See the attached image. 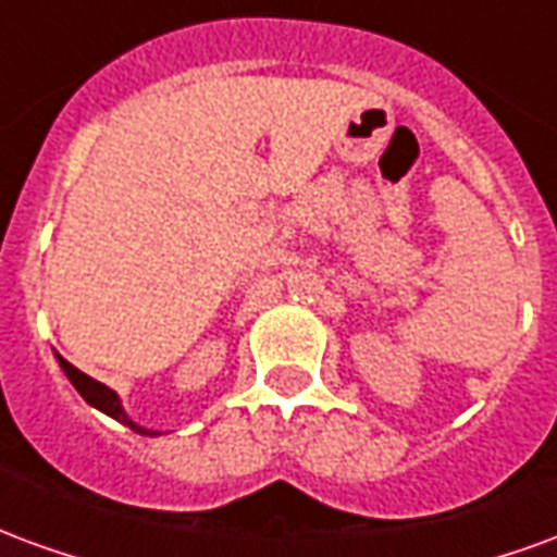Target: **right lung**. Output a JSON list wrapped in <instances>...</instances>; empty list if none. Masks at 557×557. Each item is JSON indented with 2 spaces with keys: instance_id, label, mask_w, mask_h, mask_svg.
Returning a JSON list of instances; mask_svg holds the SVG:
<instances>
[{
  "instance_id": "right-lung-1",
  "label": "right lung",
  "mask_w": 557,
  "mask_h": 557,
  "mask_svg": "<svg viewBox=\"0 0 557 557\" xmlns=\"http://www.w3.org/2000/svg\"><path fill=\"white\" fill-rule=\"evenodd\" d=\"M59 363H62V370H65V375L71 379V385L77 387L79 397L86 399L89 406L101 409L103 414H110V418H115L119 423H125V426H131V430L139 432V435H158V432L146 430V426H137L134 420L127 418L125 409H122V403H119V397H115L110 387L101 385V382H95V379H89L86 373H79L77 367H74V363H67L65 358H59Z\"/></svg>"
}]
</instances>
